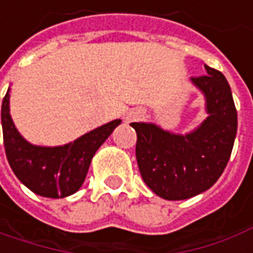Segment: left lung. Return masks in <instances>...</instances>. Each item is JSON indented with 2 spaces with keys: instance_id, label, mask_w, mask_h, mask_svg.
I'll list each match as a JSON object with an SVG mask.
<instances>
[{
  "instance_id": "1",
  "label": "left lung",
  "mask_w": 253,
  "mask_h": 253,
  "mask_svg": "<svg viewBox=\"0 0 253 253\" xmlns=\"http://www.w3.org/2000/svg\"><path fill=\"white\" fill-rule=\"evenodd\" d=\"M191 81L207 99L208 118L189 135H173L154 124L132 123L136 130V160L144 183L169 201L186 200L212 187L231 156L237 133V110L230 85L220 71Z\"/></svg>"
}]
</instances>
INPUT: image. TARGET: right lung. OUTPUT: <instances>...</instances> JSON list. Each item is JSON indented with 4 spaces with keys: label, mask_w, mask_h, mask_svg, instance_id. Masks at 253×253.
Returning <instances> with one entry per match:
<instances>
[{
    "label": "right lung",
    "mask_w": 253,
    "mask_h": 253,
    "mask_svg": "<svg viewBox=\"0 0 253 253\" xmlns=\"http://www.w3.org/2000/svg\"><path fill=\"white\" fill-rule=\"evenodd\" d=\"M3 146L10 168L26 187L38 196L63 198L83 186L96 150L111 135L120 120L102 125L73 143L40 147L26 142L9 116V90L1 109Z\"/></svg>",
    "instance_id": "right-lung-1"
}]
</instances>
